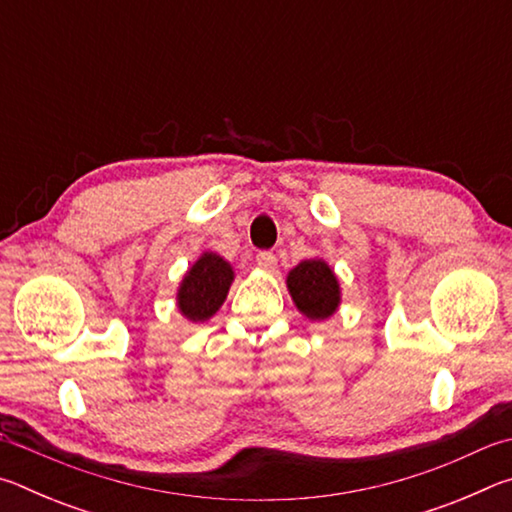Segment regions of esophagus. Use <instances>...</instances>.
<instances>
[{"label":"esophagus","mask_w":512,"mask_h":512,"mask_svg":"<svg viewBox=\"0 0 512 512\" xmlns=\"http://www.w3.org/2000/svg\"><path fill=\"white\" fill-rule=\"evenodd\" d=\"M257 266L264 268V271H275L277 266V257L271 253V250H262V253H257Z\"/></svg>","instance_id":"obj_1"}]
</instances>
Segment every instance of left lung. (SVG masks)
<instances>
[{
	"label": "left lung",
	"mask_w": 512,
	"mask_h": 512,
	"mask_svg": "<svg viewBox=\"0 0 512 512\" xmlns=\"http://www.w3.org/2000/svg\"><path fill=\"white\" fill-rule=\"evenodd\" d=\"M287 287L302 316L327 320L341 305L339 280L325 259H305L287 275Z\"/></svg>",
	"instance_id": "1"
}]
</instances>
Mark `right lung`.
<instances>
[{"label": "right lung", "instance_id": "1", "mask_svg": "<svg viewBox=\"0 0 512 512\" xmlns=\"http://www.w3.org/2000/svg\"><path fill=\"white\" fill-rule=\"evenodd\" d=\"M232 280H235V271L230 262L216 253H203L178 287L176 300L180 314L192 323L210 320L228 298Z\"/></svg>", "mask_w": 512, "mask_h": 512}]
</instances>
